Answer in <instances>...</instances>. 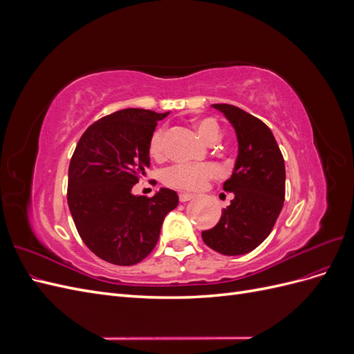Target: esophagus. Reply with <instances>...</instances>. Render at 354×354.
Returning <instances> with one entry per match:
<instances>
[{"label": "esophagus", "mask_w": 354, "mask_h": 354, "mask_svg": "<svg viewBox=\"0 0 354 354\" xmlns=\"http://www.w3.org/2000/svg\"><path fill=\"white\" fill-rule=\"evenodd\" d=\"M192 198H194V195H192V194H187V192H181V194L178 195L180 202H187V201H190Z\"/></svg>", "instance_id": "esophagus-1"}]
</instances>
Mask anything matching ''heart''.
Wrapping results in <instances>:
<instances>
[{
    "instance_id": "heart-1",
    "label": "heart",
    "mask_w": 354,
    "mask_h": 354,
    "mask_svg": "<svg viewBox=\"0 0 354 354\" xmlns=\"http://www.w3.org/2000/svg\"><path fill=\"white\" fill-rule=\"evenodd\" d=\"M198 134L209 143L220 137V125L212 118H202L195 124ZM149 153L152 158L160 159L165 155V130L158 128L149 140ZM218 168L211 162L202 164H176L167 168L162 174L165 183L171 187L195 190L203 186L212 177H216Z\"/></svg>"
}]
</instances>
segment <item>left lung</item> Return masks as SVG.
Instances as JSON below:
<instances>
[{
    "instance_id": "obj_1",
    "label": "left lung",
    "mask_w": 354,
    "mask_h": 354,
    "mask_svg": "<svg viewBox=\"0 0 354 354\" xmlns=\"http://www.w3.org/2000/svg\"><path fill=\"white\" fill-rule=\"evenodd\" d=\"M227 118L238 136L239 152L232 177L223 189L232 192L220 221L202 232L211 250L243 255L269 236L285 199V162L274 136L259 118L236 106L212 104Z\"/></svg>"
}]
</instances>
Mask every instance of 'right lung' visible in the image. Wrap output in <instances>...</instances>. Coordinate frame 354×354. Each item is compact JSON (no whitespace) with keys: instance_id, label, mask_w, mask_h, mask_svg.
<instances>
[{"instance_id":"right-lung-1","label":"right lung","mask_w":354,"mask_h":354,"mask_svg":"<svg viewBox=\"0 0 354 354\" xmlns=\"http://www.w3.org/2000/svg\"><path fill=\"white\" fill-rule=\"evenodd\" d=\"M167 113L122 109L91 124L81 136L69 164L68 205L81 239L99 259L133 266L152 252L174 190L152 198L134 196L149 159V140Z\"/></svg>"}]
</instances>
